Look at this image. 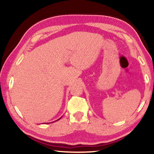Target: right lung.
<instances>
[{
  "mask_svg": "<svg viewBox=\"0 0 154 154\" xmlns=\"http://www.w3.org/2000/svg\"><path fill=\"white\" fill-rule=\"evenodd\" d=\"M61 118H62V117H61ZM58 119V120H59V119ZM58 120H56V121H58Z\"/></svg>",
  "mask_w": 154,
  "mask_h": 154,
  "instance_id": "1",
  "label": "right lung"
}]
</instances>
